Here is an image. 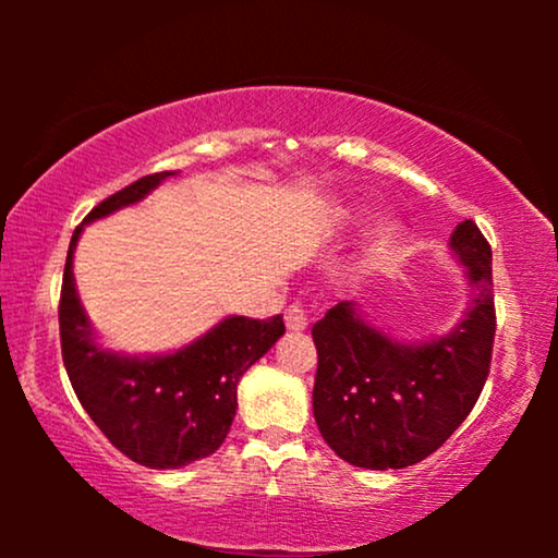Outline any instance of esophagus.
<instances>
[{
	"label": "esophagus",
	"mask_w": 558,
	"mask_h": 558,
	"mask_svg": "<svg viewBox=\"0 0 558 558\" xmlns=\"http://www.w3.org/2000/svg\"><path fill=\"white\" fill-rule=\"evenodd\" d=\"M284 323H287L289 330H294V332L307 330V325H310L307 307H304V304H300V302L289 304V310L284 312Z\"/></svg>",
	"instance_id": "1"
}]
</instances>
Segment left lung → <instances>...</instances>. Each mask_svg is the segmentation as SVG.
<instances>
[{"instance_id":"1","label":"left lung","mask_w":558,"mask_h":558,"mask_svg":"<svg viewBox=\"0 0 558 558\" xmlns=\"http://www.w3.org/2000/svg\"><path fill=\"white\" fill-rule=\"evenodd\" d=\"M468 266L470 310L449 335L401 345L350 302L312 325L317 376L312 409L327 445L365 470H401L445 445L475 407L495 340L493 251L475 220L449 239Z\"/></svg>"}]
</instances>
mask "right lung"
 <instances>
[{"label": "right lung", "mask_w": 558, "mask_h": 558, "mask_svg": "<svg viewBox=\"0 0 558 558\" xmlns=\"http://www.w3.org/2000/svg\"><path fill=\"white\" fill-rule=\"evenodd\" d=\"M174 172H155L113 193L83 223L142 201ZM68 248L60 289V348L81 407L119 452L151 470H178L216 452L235 416V386L243 373L284 335L281 315L228 317L193 345L162 357L106 353L90 335L75 294L73 248Z\"/></svg>", "instance_id": "add662e5"}]
</instances>
